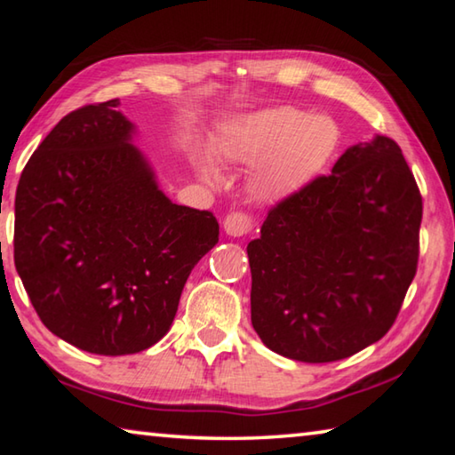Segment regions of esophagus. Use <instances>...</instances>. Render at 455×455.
<instances>
[{
  "label": "esophagus",
  "instance_id": "obj_1",
  "mask_svg": "<svg viewBox=\"0 0 455 455\" xmlns=\"http://www.w3.org/2000/svg\"><path fill=\"white\" fill-rule=\"evenodd\" d=\"M222 227L230 236H244L252 230V219L246 212H230L222 222Z\"/></svg>",
  "mask_w": 455,
  "mask_h": 455
}]
</instances>
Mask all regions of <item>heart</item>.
<instances>
[{
	"instance_id": "obj_1",
	"label": "heart",
	"mask_w": 455,
	"mask_h": 455,
	"mask_svg": "<svg viewBox=\"0 0 455 455\" xmlns=\"http://www.w3.org/2000/svg\"><path fill=\"white\" fill-rule=\"evenodd\" d=\"M339 126L329 116H309L292 106H279L249 114L228 124L217 140V150L230 163L257 164L251 188L259 198H281L305 187L333 156ZM206 180H219L209 158L196 160Z\"/></svg>"
}]
</instances>
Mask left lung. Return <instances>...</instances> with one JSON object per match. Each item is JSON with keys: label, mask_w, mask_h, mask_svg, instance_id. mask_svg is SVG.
Instances as JSON below:
<instances>
[{"label": "left lung", "mask_w": 455, "mask_h": 455, "mask_svg": "<svg viewBox=\"0 0 455 455\" xmlns=\"http://www.w3.org/2000/svg\"><path fill=\"white\" fill-rule=\"evenodd\" d=\"M421 195L387 136L268 211L246 246L251 321L268 349L305 363L355 355L387 333L418 271Z\"/></svg>", "instance_id": "obj_1"}]
</instances>
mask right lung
I'll return each mask as SVG.
<instances>
[{"label":"right lung","mask_w":455,"mask_h":455,"mask_svg":"<svg viewBox=\"0 0 455 455\" xmlns=\"http://www.w3.org/2000/svg\"><path fill=\"white\" fill-rule=\"evenodd\" d=\"M118 104L61 118L15 190L13 260L29 301L53 335L96 355L158 343L190 271L219 243L212 212L158 188Z\"/></svg>","instance_id":"1"}]
</instances>
